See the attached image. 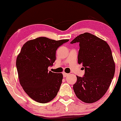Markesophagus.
<instances>
[{
    "label": "esophagus",
    "mask_w": 121,
    "mask_h": 121,
    "mask_svg": "<svg viewBox=\"0 0 121 121\" xmlns=\"http://www.w3.org/2000/svg\"><path fill=\"white\" fill-rule=\"evenodd\" d=\"M63 77H67V76L69 75V74L66 73L64 72V73H63Z\"/></svg>",
    "instance_id": "1"
}]
</instances>
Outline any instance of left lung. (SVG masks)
Instances as JSON below:
<instances>
[{
    "mask_svg": "<svg viewBox=\"0 0 121 121\" xmlns=\"http://www.w3.org/2000/svg\"><path fill=\"white\" fill-rule=\"evenodd\" d=\"M79 43L78 61L85 69L83 77L77 76L73 90L78 98L85 103L100 100L107 92L115 72V64L110 46L103 39L85 32L70 43Z\"/></svg>",
    "mask_w": 121,
    "mask_h": 121,
    "instance_id": "left-lung-1",
    "label": "left lung"
}]
</instances>
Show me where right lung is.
I'll return each instance as SVG.
<instances>
[{
	"label": "right lung",
	"mask_w": 121,
	"mask_h": 121,
	"mask_svg": "<svg viewBox=\"0 0 121 121\" xmlns=\"http://www.w3.org/2000/svg\"><path fill=\"white\" fill-rule=\"evenodd\" d=\"M68 41L40 37L23 45L16 59L18 77L24 90L36 101L47 103L57 95L63 74L48 72V68L56 60L58 48Z\"/></svg>",
	"instance_id": "add662e5"
}]
</instances>
